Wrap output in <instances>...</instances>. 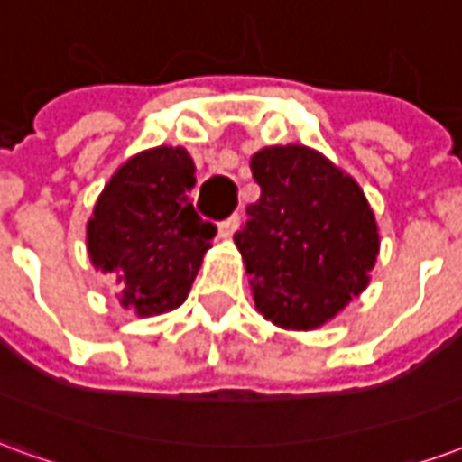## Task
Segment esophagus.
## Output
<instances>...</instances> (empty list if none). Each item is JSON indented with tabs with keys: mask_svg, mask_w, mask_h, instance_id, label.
I'll list each match as a JSON object with an SVG mask.
<instances>
[{
	"mask_svg": "<svg viewBox=\"0 0 462 462\" xmlns=\"http://www.w3.org/2000/svg\"><path fill=\"white\" fill-rule=\"evenodd\" d=\"M237 227H240V215H232V217H227V220L222 222L217 235H220L222 240H225V237H232V235L237 232Z\"/></svg>",
	"mask_w": 462,
	"mask_h": 462,
	"instance_id": "1",
	"label": "esophagus"
}]
</instances>
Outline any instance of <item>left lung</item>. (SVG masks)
Returning <instances> with one entry per match:
<instances>
[{
	"mask_svg": "<svg viewBox=\"0 0 462 462\" xmlns=\"http://www.w3.org/2000/svg\"><path fill=\"white\" fill-rule=\"evenodd\" d=\"M250 168L262 195L235 245L254 307L280 329H319L371 282L376 215L361 185L310 145H267Z\"/></svg>",
	"mask_w": 462,
	"mask_h": 462,
	"instance_id": "8db88e82",
	"label": "left lung"
}]
</instances>
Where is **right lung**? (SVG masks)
I'll return each mask as SVG.
<instances>
[{
    "instance_id": "add662e5",
    "label": "right lung",
    "mask_w": 462,
    "mask_h": 462,
    "mask_svg": "<svg viewBox=\"0 0 462 462\" xmlns=\"http://www.w3.org/2000/svg\"><path fill=\"white\" fill-rule=\"evenodd\" d=\"M195 162L180 145L131 155L111 175L86 222L96 270L114 274L116 300L135 317H158L188 300L215 227L192 210Z\"/></svg>"
}]
</instances>
